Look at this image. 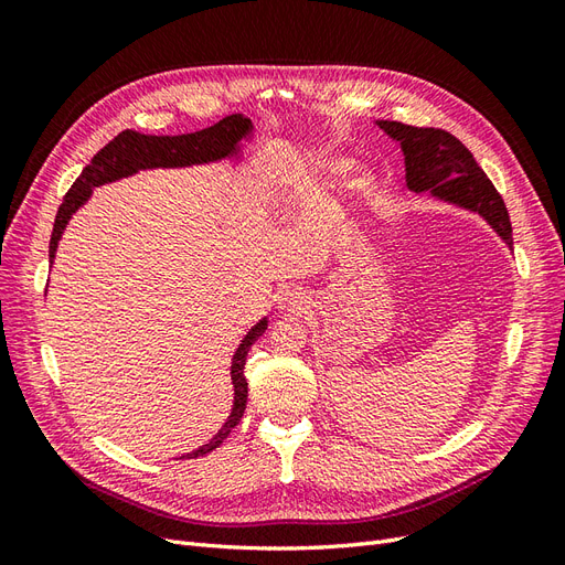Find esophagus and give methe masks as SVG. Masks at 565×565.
Returning a JSON list of instances; mask_svg holds the SVG:
<instances>
[{
    "mask_svg": "<svg viewBox=\"0 0 565 565\" xmlns=\"http://www.w3.org/2000/svg\"><path fill=\"white\" fill-rule=\"evenodd\" d=\"M278 306L287 313H299L306 306V297L297 287H282L278 292Z\"/></svg>",
    "mask_w": 565,
    "mask_h": 565,
    "instance_id": "34e87169",
    "label": "esophagus"
}]
</instances>
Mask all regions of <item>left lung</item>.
<instances>
[{
    "label": "left lung",
    "mask_w": 565,
    "mask_h": 565,
    "mask_svg": "<svg viewBox=\"0 0 565 565\" xmlns=\"http://www.w3.org/2000/svg\"><path fill=\"white\" fill-rule=\"evenodd\" d=\"M377 125L393 141H398L405 152L409 191H429L434 198L478 212L509 247L514 245L504 200L465 143L446 129L409 127L391 122V119H380Z\"/></svg>",
    "instance_id": "left-lung-1"
}]
</instances>
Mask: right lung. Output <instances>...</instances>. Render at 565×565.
Listing matches in <instances>:
<instances>
[{
	"mask_svg": "<svg viewBox=\"0 0 565 565\" xmlns=\"http://www.w3.org/2000/svg\"><path fill=\"white\" fill-rule=\"evenodd\" d=\"M249 131H252V122L247 117L228 115L221 119V122L202 129V131H195V134L148 136V134L134 131V129H125L122 134H117L108 146H104L96 152L92 162L82 169V174L71 185V191L65 193L63 204L58 207V214L54 221V233H51V241H49V262H54L56 247H58L61 235L67 226V221H71V216L82 207L84 202L89 200L96 185H104V183L117 181L122 177L136 174L139 169L188 167V164H204V162L228 158V156H233V152H237V143H241V139H245ZM266 328H268L266 318L256 322L233 355L231 377H233V388H235V401H233V409H231L226 424L221 426L218 434L210 443H204L202 448H198L193 452L181 455L179 459H195V457L212 452L228 438V434L235 429V426L241 424L243 413L247 407V380H245L247 351L252 349L254 341L266 332Z\"/></svg>",
	"mask_w": 565,
	"mask_h": 565,
	"instance_id": "1",
	"label": "right lung"
}]
</instances>
